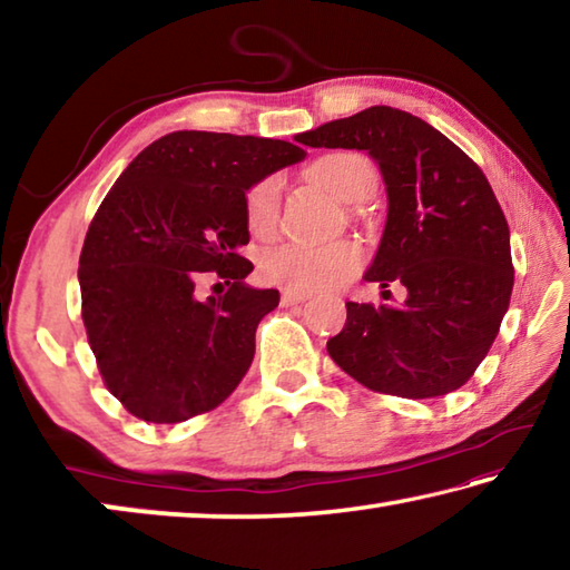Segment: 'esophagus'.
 I'll return each mask as SVG.
<instances>
[{
	"instance_id": "34e87169",
	"label": "esophagus",
	"mask_w": 570,
	"mask_h": 570,
	"mask_svg": "<svg viewBox=\"0 0 570 570\" xmlns=\"http://www.w3.org/2000/svg\"><path fill=\"white\" fill-rule=\"evenodd\" d=\"M308 296H312V292H294V288H284V292H282V306L302 304V302H306Z\"/></svg>"
}]
</instances>
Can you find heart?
Here are the masks:
<instances>
[{
  "label": "heart",
  "mask_w": 570,
  "mask_h": 570,
  "mask_svg": "<svg viewBox=\"0 0 570 570\" xmlns=\"http://www.w3.org/2000/svg\"><path fill=\"white\" fill-rule=\"evenodd\" d=\"M308 178L320 183L344 204H360L370 198L377 186V173L372 163L356 153H330L308 166ZM282 208V183L276 176L262 178L248 188L244 198L246 226L254 236H272ZM362 266V248L354 240L334 244H296L286 240L264 250L262 276L276 286L294 292L340 286Z\"/></svg>",
  "instance_id": "b5f03b06"
}]
</instances>
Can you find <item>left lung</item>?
<instances>
[{
	"instance_id": "8db88e82",
	"label": "left lung",
	"mask_w": 570,
	"mask_h": 570,
	"mask_svg": "<svg viewBox=\"0 0 570 570\" xmlns=\"http://www.w3.org/2000/svg\"><path fill=\"white\" fill-rule=\"evenodd\" d=\"M308 148H356L377 160L387 224L364 274L404 286V302H346L326 352L364 387L407 400L465 384L493 346L513 292L510 230L485 173L414 115L374 105L296 135Z\"/></svg>"
}]
</instances>
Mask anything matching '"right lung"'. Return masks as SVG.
<instances>
[{
	"label": "right lung",
	"mask_w": 570,
	"mask_h": 570,
	"mask_svg": "<svg viewBox=\"0 0 570 570\" xmlns=\"http://www.w3.org/2000/svg\"><path fill=\"white\" fill-rule=\"evenodd\" d=\"M294 142L178 130L138 153L85 236L82 322L105 387L138 420L176 424L244 380L276 288H250L246 190L304 160ZM227 284L204 299L197 284Z\"/></svg>",
	"instance_id": "1"
}]
</instances>
